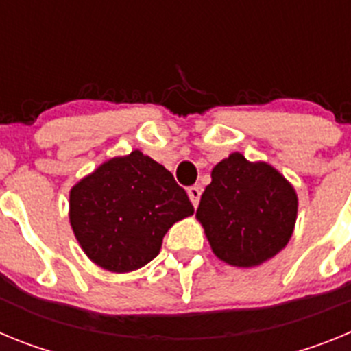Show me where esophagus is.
Returning <instances> with one entry per match:
<instances>
[{"mask_svg":"<svg viewBox=\"0 0 351 351\" xmlns=\"http://www.w3.org/2000/svg\"><path fill=\"white\" fill-rule=\"evenodd\" d=\"M200 195H202V188H200V186H191V188H188V197H190L193 207L198 206Z\"/></svg>","mask_w":351,"mask_h":351,"instance_id":"esophagus-1","label":"esophagus"}]
</instances>
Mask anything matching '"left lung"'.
Segmentation results:
<instances>
[{"mask_svg":"<svg viewBox=\"0 0 351 351\" xmlns=\"http://www.w3.org/2000/svg\"><path fill=\"white\" fill-rule=\"evenodd\" d=\"M197 219L210 250L234 267H258L291 239L297 221L295 188L265 161L232 153L210 172Z\"/></svg>","mask_w":351,"mask_h":351,"instance_id":"obj_1","label":"left lung"}]
</instances>
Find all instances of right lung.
<instances>
[{"mask_svg":"<svg viewBox=\"0 0 351 351\" xmlns=\"http://www.w3.org/2000/svg\"><path fill=\"white\" fill-rule=\"evenodd\" d=\"M191 214L172 173L138 149L104 161L70 190L77 243L93 263L117 274L151 262L170 226Z\"/></svg>","mask_w":351,"mask_h":351,"instance_id":"right-lung-1","label":"right lung"}]
</instances>
